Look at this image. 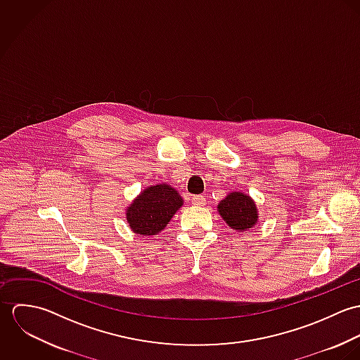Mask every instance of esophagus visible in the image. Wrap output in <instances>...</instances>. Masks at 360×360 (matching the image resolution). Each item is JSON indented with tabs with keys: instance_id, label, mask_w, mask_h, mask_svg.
Returning <instances> with one entry per match:
<instances>
[{
	"instance_id": "esophagus-1",
	"label": "esophagus",
	"mask_w": 360,
	"mask_h": 360,
	"mask_svg": "<svg viewBox=\"0 0 360 360\" xmlns=\"http://www.w3.org/2000/svg\"><path fill=\"white\" fill-rule=\"evenodd\" d=\"M191 202H193V205L195 206L205 205V198L202 195H193Z\"/></svg>"
}]
</instances>
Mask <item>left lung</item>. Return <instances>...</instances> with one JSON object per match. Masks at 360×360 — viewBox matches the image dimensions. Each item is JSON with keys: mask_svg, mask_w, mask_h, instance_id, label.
Here are the masks:
<instances>
[{"mask_svg": "<svg viewBox=\"0 0 360 360\" xmlns=\"http://www.w3.org/2000/svg\"><path fill=\"white\" fill-rule=\"evenodd\" d=\"M217 210L223 220L237 231H247L257 224V205L254 200L244 193H230L219 202Z\"/></svg>", "mask_w": 360, "mask_h": 360, "instance_id": "obj_1", "label": "left lung"}]
</instances>
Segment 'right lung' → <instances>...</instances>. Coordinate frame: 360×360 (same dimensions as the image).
Listing matches in <instances>:
<instances>
[{
    "label": "right lung",
    "instance_id": "add662e5",
    "mask_svg": "<svg viewBox=\"0 0 360 360\" xmlns=\"http://www.w3.org/2000/svg\"><path fill=\"white\" fill-rule=\"evenodd\" d=\"M183 205L181 195L169 184L147 187L126 210V220L136 234L156 236Z\"/></svg>",
    "mask_w": 360,
    "mask_h": 360
}]
</instances>
